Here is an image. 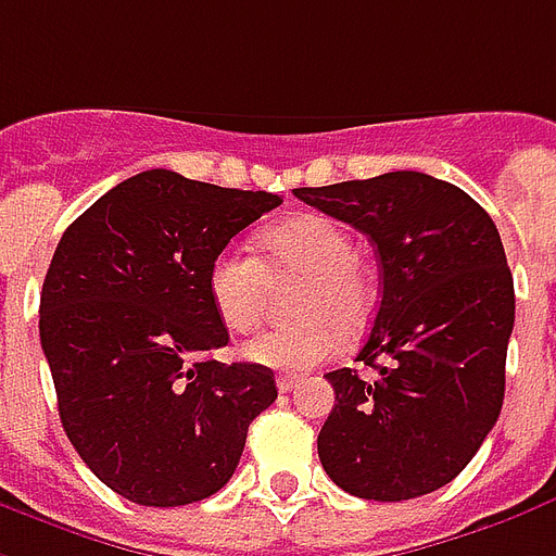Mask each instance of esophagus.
Segmentation results:
<instances>
[{"instance_id":"1","label":"esophagus","mask_w":556,"mask_h":556,"mask_svg":"<svg viewBox=\"0 0 556 556\" xmlns=\"http://www.w3.org/2000/svg\"><path fill=\"white\" fill-rule=\"evenodd\" d=\"M298 382H300L298 374H282V377L277 380V389H279V392H291V389H294Z\"/></svg>"}]
</instances>
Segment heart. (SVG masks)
I'll list each match as a JSON object with an SVG mask.
<instances>
[{"instance_id":"1","label":"heart","mask_w":556,"mask_h":556,"mask_svg":"<svg viewBox=\"0 0 556 556\" xmlns=\"http://www.w3.org/2000/svg\"><path fill=\"white\" fill-rule=\"evenodd\" d=\"M258 258L244 247L220 250L205 277L208 300L226 330L250 332L265 315L270 282L300 277L291 315L300 320L258 332L244 359L298 371L330 359L339 336L353 339L374 309V282L356 258L351 229L327 215H298L262 232Z\"/></svg>"}]
</instances>
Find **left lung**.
<instances>
[{"mask_svg":"<svg viewBox=\"0 0 556 556\" xmlns=\"http://www.w3.org/2000/svg\"><path fill=\"white\" fill-rule=\"evenodd\" d=\"M377 247L382 291L356 362L327 374L336 404L318 456L336 486L409 501L471 463L504 404L516 291L492 217L451 182L415 170L294 188Z\"/></svg>","mask_w":556,"mask_h":556,"instance_id":"1","label":"left lung"}]
</instances>
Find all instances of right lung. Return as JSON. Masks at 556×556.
Returning a JSON list of instances; mask_svg holds the SVG:
<instances>
[{
	"mask_svg": "<svg viewBox=\"0 0 556 556\" xmlns=\"http://www.w3.org/2000/svg\"><path fill=\"white\" fill-rule=\"evenodd\" d=\"M282 203L143 170L61 236L40 291V344L64 433L85 466L143 507H182L236 475L274 371L212 359L229 341L208 300L212 258Z\"/></svg>",
	"mask_w": 556,
	"mask_h": 556,
	"instance_id": "obj_1",
	"label": "right lung"
}]
</instances>
